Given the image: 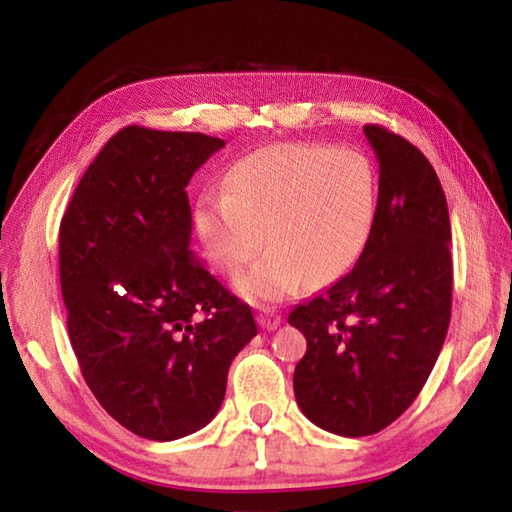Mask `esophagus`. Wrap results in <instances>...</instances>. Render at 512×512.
<instances>
[{
	"instance_id": "34e87169",
	"label": "esophagus",
	"mask_w": 512,
	"mask_h": 512,
	"mask_svg": "<svg viewBox=\"0 0 512 512\" xmlns=\"http://www.w3.org/2000/svg\"><path fill=\"white\" fill-rule=\"evenodd\" d=\"M257 323L262 325V329H266V332H273V329L280 327V323H282V316H280V314H275V311H271V309H264L262 314H259Z\"/></svg>"
}]
</instances>
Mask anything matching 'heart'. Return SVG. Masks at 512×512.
Segmentation results:
<instances>
[{
	"label": "heart",
	"mask_w": 512,
	"mask_h": 512,
	"mask_svg": "<svg viewBox=\"0 0 512 512\" xmlns=\"http://www.w3.org/2000/svg\"><path fill=\"white\" fill-rule=\"evenodd\" d=\"M225 194H205L194 223L207 257L239 273L246 298L282 300L329 284L357 264L377 216V173L366 155L329 144H271L235 162Z\"/></svg>",
	"instance_id": "1"
}]
</instances>
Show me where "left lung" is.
Here are the masks:
<instances>
[{
  "label": "left lung",
  "instance_id": "8db88e82",
  "mask_svg": "<svg viewBox=\"0 0 512 512\" xmlns=\"http://www.w3.org/2000/svg\"><path fill=\"white\" fill-rule=\"evenodd\" d=\"M379 162L377 216L350 273L289 314L307 339L293 372L300 411L336 436H370L409 409L452 316V225L422 151L363 126Z\"/></svg>",
  "mask_w": 512,
  "mask_h": 512
}]
</instances>
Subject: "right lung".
Returning a JSON list of instances; mask_svg holds the SVG:
<instances>
[{
  "instance_id": "add662e5",
  "label": "right lung",
  "mask_w": 512,
  "mask_h": 512,
  "mask_svg": "<svg viewBox=\"0 0 512 512\" xmlns=\"http://www.w3.org/2000/svg\"><path fill=\"white\" fill-rule=\"evenodd\" d=\"M219 137L126 126L83 173L60 221V289L81 375L149 440L203 429L257 334L253 311L192 250L185 187Z\"/></svg>"
}]
</instances>
